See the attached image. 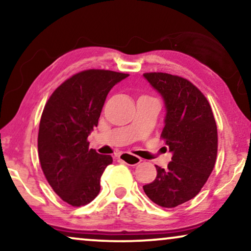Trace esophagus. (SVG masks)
<instances>
[{"label": "esophagus", "mask_w": 251, "mask_h": 251, "mask_svg": "<svg viewBox=\"0 0 251 251\" xmlns=\"http://www.w3.org/2000/svg\"><path fill=\"white\" fill-rule=\"evenodd\" d=\"M118 157H119V160L122 161V162L130 164V166H136V164L142 162V159H140L139 156L132 155V154H130V153H120Z\"/></svg>", "instance_id": "esophagus-1"}]
</instances>
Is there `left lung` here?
<instances>
[{"label": "left lung", "instance_id": "obj_1", "mask_svg": "<svg viewBox=\"0 0 251 251\" xmlns=\"http://www.w3.org/2000/svg\"><path fill=\"white\" fill-rule=\"evenodd\" d=\"M164 101L162 138L173 154L167 169L159 166L144 192L154 203L175 208L193 199L215 167L217 126L203 94L186 78L167 73L143 75Z\"/></svg>", "mask_w": 251, "mask_h": 251}]
</instances>
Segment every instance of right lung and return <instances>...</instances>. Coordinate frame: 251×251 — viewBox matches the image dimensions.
Returning <instances> with one entry per match:
<instances>
[{"instance_id":"right-lung-1","label":"right lung","mask_w":251,"mask_h":251,"mask_svg":"<svg viewBox=\"0 0 251 251\" xmlns=\"http://www.w3.org/2000/svg\"><path fill=\"white\" fill-rule=\"evenodd\" d=\"M129 74L88 70L59 85L44 106L37 149L43 174L60 199L73 207L88 204L100 191V177L113 162L89 149L108 92Z\"/></svg>"}]
</instances>
